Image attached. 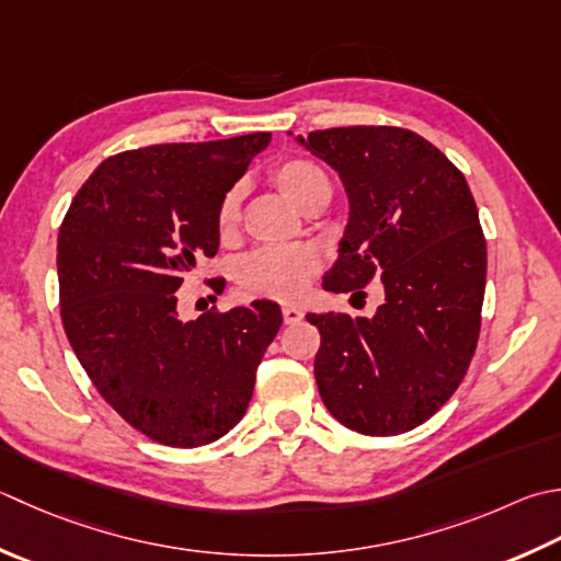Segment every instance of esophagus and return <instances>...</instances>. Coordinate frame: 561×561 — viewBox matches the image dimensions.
<instances>
[{
	"mask_svg": "<svg viewBox=\"0 0 561 561\" xmlns=\"http://www.w3.org/2000/svg\"><path fill=\"white\" fill-rule=\"evenodd\" d=\"M282 316H284V323H287V325H296L304 318V313L296 309V306H284Z\"/></svg>",
	"mask_w": 561,
	"mask_h": 561,
	"instance_id": "34e87169",
	"label": "esophagus"
}]
</instances>
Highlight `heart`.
<instances>
[{
  "mask_svg": "<svg viewBox=\"0 0 561 561\" xmlns=\"http://www.w3.org/2000/svg\"><path fill=\"white\" fill-rule=\"evenodd\" d=\"M270 178L291 206L306 211L316 202L331 199V180L321 164L309 158H284L274 164ZM240 221V190L233 186L216 208V230L230 236ZM321 267V257L309 245H274L250 252L238 265V287L245 296L291 301L309 287Z\"/></svg>",
  "mask_w": 561,
  "mask_h": 561,
  "instance_id": "obj_1",
  "label": "heart"
}]
</instances>
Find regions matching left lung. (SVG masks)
<instances>
[{
  "instance_id": "obj_1",
  "label": "left lung",
  "mask_w": 561,
  "mask_h": 561,
  "mask_svg": "<svg viewBox=\"0 0 561 561\" xmlns=\"http://www.w3.org/2000/svg\"><path fill=\"white\" fill-rule=\"evenodd\" d=\"M340 174L350 218L323 289L365 296L371 318L306 313L321 333L313 375L325 409L362 435H399L449 401L474 357L486 240L465 174L433 142L397 126L296 138Z\"/></svg>"
}]
</instances>
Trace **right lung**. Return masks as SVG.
Wrapping results in <instances>:
<instances>
[{
    "instance_id": "1",
    "label": "right lung",
    "mask_w": 561,
    "mask_h": 561,
    "mask_svg": "<svg viewBox=\"0 0 561 561\" xmlns=\"http://www.w3.org/2000/svg\"><path fill=\"white\" fill-rule=\"evenodd\" d=\"M270 134L162 142L106 158L58 233L60 316L102 399L150 440L199 447L245 415L282 311L252 301L182 321L178 291L218 252L216 208ZM221 294L224 277L208 279Z\"/></svg>"
}]
</instances>
